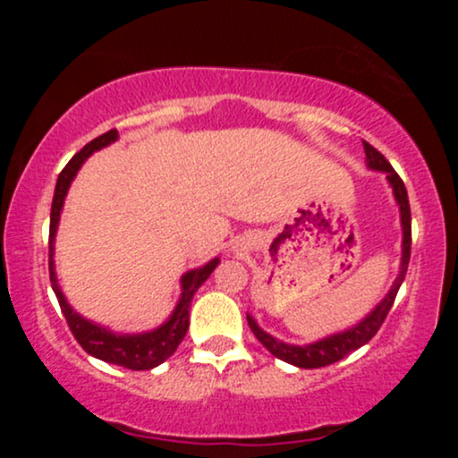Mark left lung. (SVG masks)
<instances>
[{
  "label": "left lung",
  "mask_w": 458,
  "mask_h": 458,
  "mask_svg": "<svg viewBox=\"0 0 458 458\" xmlns=\"http://www.w3.org/2000/svg\"><path fill=\"white\" fill-rule=\"evenodd\" d=\"M364 152H366V165L370 170L377 172H386L387 182L392 185L394 198H396L398 207H401V224H403V259H401V273H398L396 282L390 288L386 299L368 314L366 318H361L355 327L340 331V334L327 335V338L318 340V343L312 344H286L276 340L273 335L267 334L259 327L254 318L247 314V325L250 329L254 331L256 338L260 340L262 346L269 349L271 355H276L277 360L288 361V364L297 366V368H323L334 364V361H340L343 357H346L353 351L364 346L366 343H370L372 335L381 329L383 320H386L387 312H390L394 306V299H396L398 288L404 280V273H407V265H409V256H411V208H409V198H407V189H404L403 178L394 172V167L390 165V161L381 155L375 146H370L368 141H364Z\"/></svg>",
  "instance_id": "left-lung-1"
}]
</instances>
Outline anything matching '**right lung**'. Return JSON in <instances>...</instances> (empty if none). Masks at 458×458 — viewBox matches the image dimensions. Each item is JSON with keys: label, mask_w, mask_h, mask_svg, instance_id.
I'll return each instance as SVG.
<instances>
[{"label": "right lung", "mask_w": 458, "mask_h": 458, "mask_svg": "<svg viewBox=\"0 0 458 458\" xmlns=\"http://www.w3.org/2000/svg\"><path fill=\"white\" fill-rule=\"evenodd\" d=\"M115 140H118V131L112 129L107 131V133L98 135L97 140L88 141V144L66 163V167L60 172V176H57L54 202H51L49 224V277L51 288H54L57 301H60L62 314H64L68 327H71L72 335H75V340L81 344V349L86 351V353L97 357V360L107 361V364L124 366L129 368V370H150V368L163 364V361L178 349V344L182 343V338H185L189 329V306H191V299L196 295L198 288L208 280V276L215 271V267L219 265V259H213L204 267H199V269L187 271L181 280L182 293L174 312H172V317L167 318L161 327L144 331V334H114V331L105 329L101 325H94L92 320L79 317L75 310L68 306L60 286H57L54 265V241L57 222H60V213L62 207H64L66 191L68 187H71L72 178H75L79 172V167L83 165V161H86L94 150H101Z\"/></svg>", "instance_id": "right-lung-1"}]
</instances>
